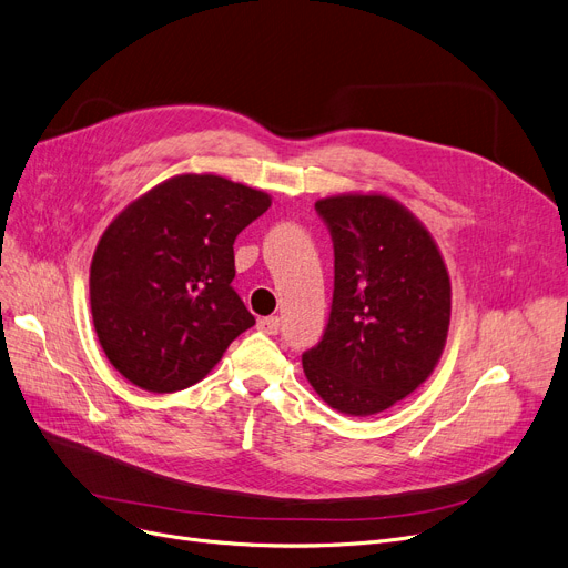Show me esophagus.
<instances>
[{
    "label": "esophagus",
    "instance_id": "34e87169",
    "mask_svg": "<svg viewBox=\"0 0 568 568\" xmlns=\"http://www.w3.org/2000/svg\"><path fill=\"white\" fill-rule=\"evenodd\" d=\"M257 326H260V329H262L264 334L274 336V334H278V332H281V317H276V315H272V317H262V320L257 322Z\"/></svg>",
    "mask_w": 568,
    "mask_h": 568
}]
</instances>
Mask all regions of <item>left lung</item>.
<instances>
[{
	"instance_id": "left-lung-1",
	"label": "left lung",
	"mask_w": 568,
	"mask_h": 568,
	"mask_svg": "<svg viewBox=\"0 0 568 568\" xmlns=\"http://www.w3.org/2000/svg\"><path fill=\"white\" fill-rule=\"evenodd\" d=\"M334 239V302L304 352L315 394L341 414L394 407L430 377L452 322V281L433 234L384 193L315 202Z\"/></svg>"
}]
</instances>
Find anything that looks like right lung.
Wrapping results in <instances>:
<instances>
[{
    "label": "right lung",
    "instance_id": "obj_1",
    "mask_svg": "<svg viewBox=\"0 0 568 568\" xmlns=\"http://www.w3.org/2000/svg\"><path fill=\"white\" fill-rule=\"evenodd\" d=\"M272 195L221 174H176L114 216L89 266V304L108 362L144 392L209 375L255 324L234 278V239Z\"/></svg>",
    "mask_w": 568,
    "mask_h": 568
}]
</instances>
